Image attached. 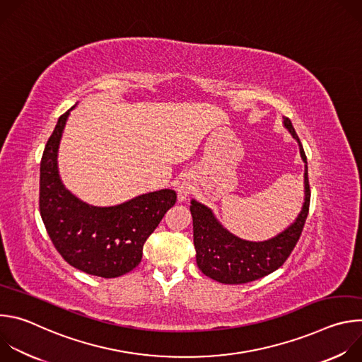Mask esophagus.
Listing matches in <instances>:
<instances>
[{"instance_id": "obj_1", "label": "esophagus", "mask_w": 362, "mask_h": 362, "mask_svg": "<svg viewBox=\"0 0 362 362\" xmlns=\"http://www.w3.org/2000/svg\"><path fill=\"white\" fill-rule=\"evenodd\" d=\"M193 185L190 180H182L177 186V199L179 202H185L193 193Z\"/></svg>"}]
</instances>
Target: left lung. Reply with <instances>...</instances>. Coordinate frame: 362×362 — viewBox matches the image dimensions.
I'll list each match as a JSON object with an SVG mask.
<instances>
[{
  "instance_id": "1",
  "label": "left lung",
  "mask_w": 362,
  "mask_h": 362,
  "mask_svg": "<svg viewBox=\"0 0 362 362\" xmlns=\"http://www.w3.org/2000/svg\"><path fill=\"white\" fill-rule=\"evenodd\" d=\"M284 127L298 141L300 158L305 163V196L302 209L295 222L285 230L262 242L245 240L230 233L216 219L215 214L208 206L194 199L190 200L196 264L206 276L212 278L214 281L228 285H239L261 279L284 265L299 240L309 211V200H311L308 163L299 137L288 117H284Z\"/></svg>"
}]
</instances>
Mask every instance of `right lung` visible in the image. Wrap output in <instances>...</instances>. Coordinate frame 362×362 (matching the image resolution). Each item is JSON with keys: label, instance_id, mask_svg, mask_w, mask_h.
<instances>
[{"label": "right lung", "instance_id": "1", "mask_svg": "<svg viewBox=\"0 0 362 362\" xmlns=\"http://www.w3.org/2000/svg\"><path fill=\"white\" fill-rule=\"evenodd\" d=\"M73 106L60 116L40 165V214L48 236L78 271L117 278L141 261L143 245L176 203V192L162 189L116 206H93L67 190L59 173V147Z\"/></svg>", "mask_w": 362, "mask_h": 362}]
</instances>
